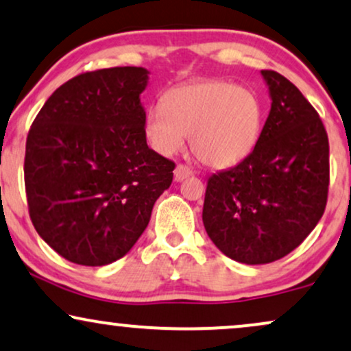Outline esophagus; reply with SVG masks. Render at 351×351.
I'll return each instance as SVG.
<instances>
[{"label":"esophagus","mask_w":351,"mask_h":351,"mask_svg":"<svg viewBox=\"0 0 351 351\" xmlns=\"http://www.w3.org/2000/svg\"><path fill=\"white\" fill-rule=\"evenodd\" d=\"M191 175V170L186 165H176L175 168V180L176 181H183L188 178V176Z\"/></svg>","instance_id":"1"}]
</instances>
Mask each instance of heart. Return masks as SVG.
<instances>
[{
  "mask_svg": "<svg viewBox=\"0 0 351 351\" xmlns=\"http://www.w3.org/2000/svg\"><path fill=\"white\" fill-rule=\"evenodd\" d=\"M264 123L259 97L237 84L206 79L170 88L163 104L150 106L145 136L160 155L170 157L184 147L206 165L230 168L256 147Z\"/></svg>",
  "mask_w": 351,
  "mask_h": 351,
  "instance_id": "1",
  "label": "heart"
}]
</instances>
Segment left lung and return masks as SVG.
<instances>
[{
    "label": "left lung",
    "mask_w": 351,
    "mask_h": 351,
    "mask_svg": "<svg viewBox=\"0 0 351 351\" xmlns=\"http://www.w3.org/2000/svg\"><path fill=\"white\" fill-rule=\"evenodd\" d=\"M269 117L241 163L207 181L202 221L230 259L269 264L298 247L321 220L329 191V139L316 110L275 71H261Z\"/></svg>",
    "instance_id": "8db88e82"
}]
</instances>
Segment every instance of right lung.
Masks as SVG:
<instances>
[{
    "mask_svg": "<svg viewBox=\"0 0 351 351\" xmlns=\"http://www.w3.org/2000/svg\"><path fill=\"white\" fill-rule=\"evenodd\" d=\"M149 71L84 73L53 92L25 144L24 178L37 233L74 264L123 257L170 188L175 163L149 149L141 94Z\"/></svg>",
    "mask_w": 351,
    "mask_h": 351,
    "instance_id": "obj_1",
    "label": "right lung"
}]
</instances>
